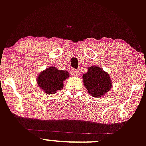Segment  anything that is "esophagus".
I'll use <instances>...</instances> for the list:
<instances>
[{
    "mask_svg": "<svg viewBox=\"0 0 146 146\" xmlns=\"http://www.w3.org/2000/svg\"><path fill=\"white\" fill-rule=\"evenodd\" d=\"M70 75H71L72 76H79V70H76V69H72V70H70Z\"/></svg>",
    "mask_w": 146,
    "mask_h": 146,
    "instance_id": "1",
    "label": "esophagus"
}]
</instances>
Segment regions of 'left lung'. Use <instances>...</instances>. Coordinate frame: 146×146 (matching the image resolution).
I'll use <instances>...</instances> for the list:
<instances>
[{
    "label": "left lung",
    "mask_w": 146,
    "mask_h": 146,
    "mask_svg": "<svg viewBox=\"0 0 146 146\" xmlns=\"http://www.w3.org/2000/svg\"><path fill=\"white\" fill-rule=\"evenodd\" d=\"M83 82L89 94L94 97H100L112 87L109 75L99 66H92L82 76Z\"/></svg>",
    "instance_id": "1"
}]
</instances>
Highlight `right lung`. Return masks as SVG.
I'll return each instance as SVG.
<instances>
[{"label":"right lung","instance_id":"obj_1","mask_svg":"<svg viewBox=\"0 0 146 146\" xmlns=\"http://www.w3.org/2000/svg\"><path fill=\"white\" fill-rule=\"evenodd\" d=\"M68 77L69 74L66 70L50 67L40 73L37 82L44 92L53 94L63 88L64 81Z\"/></svg>","mask_w":146,"mask_h":146}]
</instances>
